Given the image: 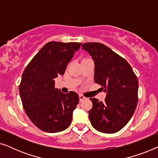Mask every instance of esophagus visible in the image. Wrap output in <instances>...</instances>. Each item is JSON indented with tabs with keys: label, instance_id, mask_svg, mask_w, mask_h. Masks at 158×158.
I'll return each instance as SVG.
<instances>
[{
	"label": "esophagus",
	"instance_id": "esophagus-1",
	"mask_svg": "<svg viewBox=\"0 0 158 158\" xmlns=\"http://www.w3.org/2000/svg\"><path fill=\"white\" fill-rule=\"evenodd\" d=\"M79 98H80V101H81H81H83L84 100V99L85 98V97L83 95L80 94V95H79Z\"/></svg>",
	"mask_w": 158,
	"mask_h": 158
}]
</instances>
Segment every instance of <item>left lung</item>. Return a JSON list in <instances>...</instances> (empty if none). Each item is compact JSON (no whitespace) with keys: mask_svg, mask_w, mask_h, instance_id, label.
<instances>
[{"mask_svg":"<svg viewBox=\"0 0 158 158\" xmlns=\"http://www.w3.org/2000/svg\"><path fill=\"white\" fill-rule=\"evenodd\" d=\"M82 48L94 60L95 82L107 92L103 102L90 98V123L101 132H117L129 122L137 107V77L127 60L106 45L88 42Z\"/></svg>","mask_w":158,"mask_h":158,"instance_id":"left-lung-1","label":"left lung"}]
</instances>
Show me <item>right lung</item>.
Here are the masks:
<instances>
[{"instance_id": "1", "label": "right lung", "mask_w": 158, "mask_h": 158, "mask_svg": "<svg viewBox=\"0 0 158 158\" xmlns=\"http://www.w3.org/2000/svg\"><path fill=\"white\" fill-rule=\"evenodd\" d=\"M81 43L49 42L26 67L19 85L21 102L29 119L42 131L55 133L72 122L79 102L74 91L62 94L55 88V78L65 72Z\"/></svg>"}]
</instances>
